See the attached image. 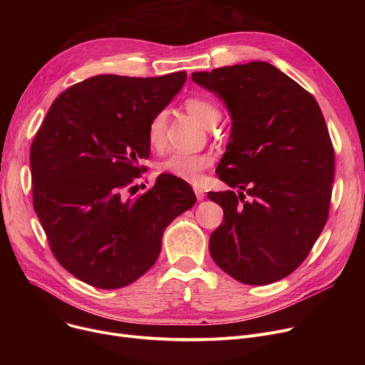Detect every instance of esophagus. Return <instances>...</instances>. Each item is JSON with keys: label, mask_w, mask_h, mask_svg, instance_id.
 Segmentation results:
<instances>
[{"label": "esophagus", "mask_w": 365, "mask_h": 365, "mask_svg": "<svg viewBox=\"0 0 365 365\" xmlns=\"http://www.w3.org/2000/svg\"><path fill=\"white\" fill-rule=\"evenodd\" d=\"M194 192H195V195H197V200L198 201H202L204 198H205V195H204V190L202 189H200V187H194Z\"/></svg>", "instance_id": "34e87169"}]
</instances>
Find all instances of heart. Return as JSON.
I'll return each mask as SVG.
<instances>
[{
    "label": "heart",
    "instance_id": "1",
    "mask_svg": "<svg viewBox=\"0 0 365 365\" xmlns=\"http://www.w3.org/2000/svg\"><path fill=\"white\" fill-rule=\"evenodd\" d=\"M187 112L195 117L205 128H213L219 124L222 113L219 106L205 98H190L185 102ZM167 112L160 110L150 118L146 130L148 143L153 150H161L165 145ZM212 157L207 153H171L161 164L160 171L175 176L185 182L198 183L202 171L212 165Z\"/></svg>",
    "mask_w": 365,
    "mask_h": 365
}]
</instances>
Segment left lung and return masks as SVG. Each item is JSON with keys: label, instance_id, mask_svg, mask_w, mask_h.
<instances>
[{"label": "left lung", "instance_id": "obj_1", "mask_svg": "<svg viewBox=\"0 0 365 365\" xmlns=\"http://www.w3.org/2000/svg\"><path fill=\"white\" fill-rule=\"evenodd\" d=\"M192 81L215 93L232 120L216 173L238 195H207L225 215L210 255L242 284H272L300 266L329 217L334 150L322 112L267 62L194 72Z\"/></svg>", "mask_w": 365, "mask_h": 365}]
</instances>
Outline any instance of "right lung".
<instances>
[{
  "label": "right lung",
  "mask_w": 365,
  "mask_h": 365,
  "mask_svg": "<svg viewBox=\"0 0 365 365\" xmlns=\"http://www.w3.org/2000/svg\"><path fill=\"white\" fill-rule=\"evenodd\" d=\"M185 81L183 71L153 78L91 76L53 102L35 134V213L57 262L93 287L121 289L148 272L165 227L197 201L192 187L170 175L138 198L124 195L143 171L139 161L149 157L150 118Z\"/></svg>",
  "instance_id": "right-lung-1"
}]
</instances>
